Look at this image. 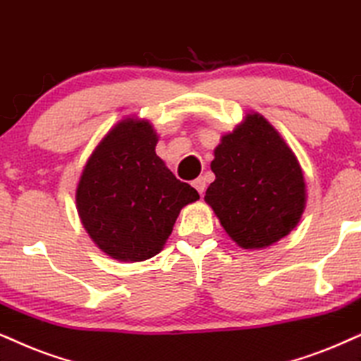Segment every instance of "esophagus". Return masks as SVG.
Segmentation results:
<instances>
[{
    "label": "esophagus",
    "mask_w": 361,
    "mask_h": 361,
    "mask_svg": "<svg viewBox=\"0 0 361 361\" xmlns=\"http://www.w3.org/2000/svg\"><path fill=\"white\" fill-rule=\"evenodd\" d=\"M196 188V191H198L200 195L203 196L204 193V188H207V183H204V178H196V180H193V183H191Z\"/></svg>",
    "instance_id": "obj_1"
}]
</instances>
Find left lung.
Instances as JSON below:
<instances>
[{
  "label": "left lung",
  "instance_id": "left-lung-1",
  "mask_svg": "<svg viewBox=\"0 0 361 361\" xmlns=\"http://www.w3.org/2000/svg\"><path fill=\"white\" fill-rule=\"evenodd\" d=\"M212 171L204 202L240 248H268L298 225L307 207L303 170L263 115L246 113L221 136Z\"/></svg>",
  "mask_w": 361,
  "mask_h": 361
}]
</instances>
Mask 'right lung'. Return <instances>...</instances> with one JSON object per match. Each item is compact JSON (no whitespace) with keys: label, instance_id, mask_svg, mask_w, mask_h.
<instances>
[{"label":"right lung","instance_id":"right-lung-1","mask_svg":"<svg viewBox=\"0 0 361 361\" xmlns=\"http://www.w3.org/2000/svg\"><path fill=\"white\" fill-rule=\"evenodd\" d=\"M145 118L126 116L91 152L76 186V209L94 245L118 262L153 258L165 246L181 208L198 191L176 180Z\"/></svg>","mask_w":361,"mask_h":361}]
</instances>
